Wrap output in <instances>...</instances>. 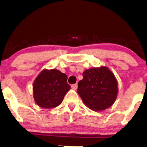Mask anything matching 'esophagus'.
Here are the masks:
<instances>
[{
    "label": "esophagus",
    "mask_w": 147,
    "mask_h": 147,
    "mask_svg": "<svg viewBox=\"0 0 147 147\" xmlns=\"http://www.w3.org/2000/svg\"><path fill=\"white\" fill-rule=\"evenodd\" d=\"M71 88L74 89H77V88H78V84H75L71 85Z\"/></svg>",
    "instance_id": "1"
}]
</instances>
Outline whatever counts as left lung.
Returning a JSON list of instances; mask_svg holds the SVG:
<instances>
[{
  "instance_id": "1",
  "label": "left lung",
  "mask_w": 147,
  "mask_h": 147,
  "mask_svg": "<svg viewBox=\"0 0 147 147\" xmlns=\"http://www.w3.org/2000/svg\"><path fill=\"white\" fill-rule=\"evenodd\" d=\"M77 92L84 103L93 111H102L114 103L117 95L115 77L106 67L87 69L78 82Z\"/></svg>"
}]
</instances>
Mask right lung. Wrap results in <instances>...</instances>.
I'll use <instances>...</instances> for the list:
<instances>
[{"mask_svg":"<svg viewBox=\"0 0 147 147\" xmlns=\"http://www.w3.org/2000/svg\"><path fill=\"white\" fill-rule=\"evenodd\" d=\"M66 74L58 69H44L33 84L34 98L38 105L45 109L56 107L62 102L71 87Z\"/></svg>","mask_w":147,"mask_h":147,"instance_id":"1","label":"right lung"}]
</instances>
